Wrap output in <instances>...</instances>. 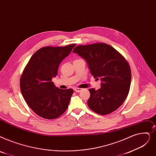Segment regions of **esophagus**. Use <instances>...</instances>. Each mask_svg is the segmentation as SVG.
Returning a JSON list of instances; mask_svg holds the SVG:
<instances>
[{
  "label": "esophagus",
  "mask_w": 156,
  "mask_h": 156,
  "mask_svg": "<svg viewBox=\"0 0 156 156\" xmlns=\"http://www.w3.org/2000/svg\"><path fill=\"white\" fill-rule=\"evenodd\" d=\"M82 89H80V88H77V87L74 88V90L76 92H80L82 91Z\"/></svg>",
  "instance_id": "34e87169"
}]
</instances>
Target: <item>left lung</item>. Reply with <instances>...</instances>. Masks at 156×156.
Returning a JSON list of instances; mask_svg holds the SVG:
<instances>
[{
    "mask_svg": "<svg viewBox=\"0 0 156 156\" xmlns=\"http://www.w3.org/2000/svg\"><path fill=\"white\" fill-rule=\"evenodd\" d=\"M73 52L86 60L94 78L101 80L99 89H89L90 109L100 115L115 111L126 100L131 85V69L124 57L103 43L78 45Z\"/></svg>",
    "mask_w": 156,
    "mask_h": 156,
    "instance_id": "left-lung-1",
    "label": "left lung"
}]
</instances>
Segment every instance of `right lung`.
I'll return each mask as SVG.
<instances>
[{"mask_svg": "<svg viewBox=\"0 0 156 156\" xmlns=\"http://www.w3.org/2000/svg\"><path fill=\"white\" fill-rule=\"evenodd\" d=\"M75 45L40 48L31 57L23 71L20 78L22 96L31 109L44 119H56L68 107L73 90L60 89L51 80L57 75L60 62Z\"/></svg>", "mask_w": 156, "mask_h": 156, "instance_id": "1", "label": "right lung"}]
</instances>
